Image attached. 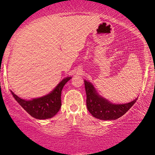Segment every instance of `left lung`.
<instances>
[{"label":"left lung","mask_w":155,"mask_h":155,"mask_svg":"<svg viewBox=\"0 0 155 155\" xmlns=\"http://www.w3.org/2000/svg\"><path fill=\"white\" fill-rule=\"evenodd\" d=\"M84 82L88 110L94 118L97 119L102 120L118 119L125 114L138 100L137 97L128 104H113L98 94L91 83L86 80Z\"/></svg>","instance_id":"8db88e82"}]
</instances>
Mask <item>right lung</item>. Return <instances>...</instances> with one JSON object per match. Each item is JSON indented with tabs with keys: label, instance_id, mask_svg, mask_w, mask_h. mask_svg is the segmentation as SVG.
I'll use <instances>...</instances> for the list:
<instances>
[{
	"label": "right lung",
	"instance_id": "obj_1",
	"mask_svg": "<svg viewBox=\"0 0 155 155\" xmlns=\"http://www.w3.org/2000/svg\"><path fill=\"white\" fill-rule=\"evenodd\" d=\"M70 79L71 77L63 79L48 95L31 100H22L12 91L11 92L15 100L30 116L39 120L48 119L52 118L59 110L61 107L62 89Z\"/></svg>",
	"mask_w": 155,
	"mask_h": 155
}]
</instances>
